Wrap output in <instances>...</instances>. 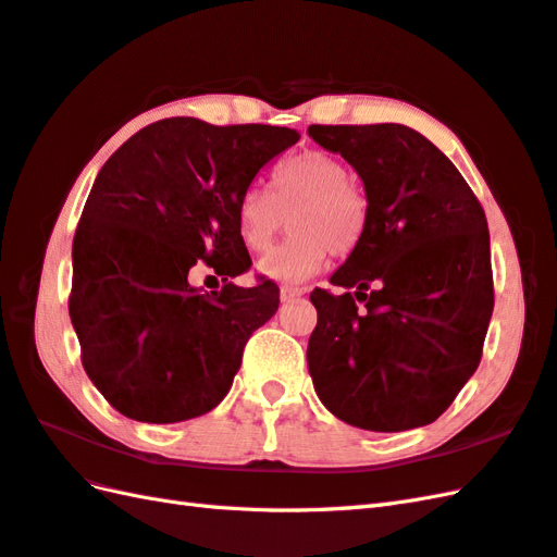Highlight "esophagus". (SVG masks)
I'll return each mask as SVG.
<instances>
[{
	"instance_id": "esophagus-1",
	"label": "esophagus",
	"mask_w": 557,
	"mask_h": 557,
	"mask_svg": "<svg viewBox=\"0 0 557 557\" xmlns=\"http://www.w3.org/2000/svg\"><path fill=\"white\" fill-rule=\"evenodd\" d=\"M304 294V289H299V287H282L280 289V299L282 301H292V299H296V296H301Z\"/></svg>"
}]
</instances>
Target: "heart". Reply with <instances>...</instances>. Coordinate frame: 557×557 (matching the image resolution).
<instances>
[{"label":"heart","instance_id":"b5f03b06","mask_svg":"<svg viewBox=\"0 0 557 557\" xmlns=\"http://www.w3.org/2000/svg\"><path fill=\"white\" fill-rule=\"evenodd\" d=\"M289 215L292 237L258 263V273L296 284L320 273L330 251L351 256L366 237L370 201L327 151H301L273 173V191L251 185L239 194L235 227L242 247L263 253Z\"/></svg>","mask_w":557,"mask_h":557}]
</instances>
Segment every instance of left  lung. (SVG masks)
I'll return each instance as SVG.
<instances>
[{
	"label": "left lung",
	"instance_id": "8db88e82",
	"mask_svg": "<svg viewBox=\"0 0 557 557\" xmlns=\"http://www.w3.org/2000/svg\"><path fill=\"white\" fill-rule=\"evenodd\" d=\"M308 135L354 165L370 201L363 242L330 277L344 292L310 294L315 394L360 430L430 424L480 366L494 313L482 203L412 127L310 125Z\"/></svg>",
	"mask_w": 557,
	"mask_h": 557
}]
</instances>
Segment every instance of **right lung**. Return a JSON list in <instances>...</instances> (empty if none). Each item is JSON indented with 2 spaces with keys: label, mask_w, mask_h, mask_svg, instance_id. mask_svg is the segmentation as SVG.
I'll return each instance as SVG.
<instances>
[{
  "label": "right lung",
  "mask_w": 557,
  "mask_h": 557,
  "mask_svg": "<svg viewBox=\"0 0 557 557\" xmlns=\"http://www.w3.org/2000/svg\"><path fill=\"white\" fill-rule=\"evenodd\" d=\"M296 141L289 127L183 115L141 127L101 165L73 239L69 313L87 377L125 418L183 422L230 392L251 332L280 306L270 280L232 282L251 265L235 206ZM199 260L223 290L190 287Z\"/></svg>",
  "instance_id": "obj_1"
}]
</instances>
